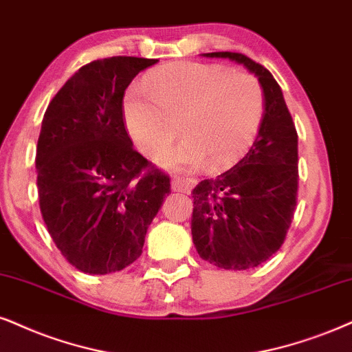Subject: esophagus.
<instances>
[{
  "label": "esophagus",
  "mask_w": 352,
  "mask_h": 352,
  "mask_svg": "<svg viewBox=\"0 0 352 352\" xmlns=\"http://www.w3.org/2000/svg\"><path fill=\"white\" fill-rule=\"evenodd\" d=\"M172 190L180 191V193H190L191 188L197 185V180L190 179V177H182V175H173L172 180Z\"/></svg>",
  "instance_id": "esophagus-1"
}]
</instances>
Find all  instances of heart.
I'll use <instances>...</instances> for the list:
<instances>
[{"label": "heart", "mask_w": 352, "mask_h": 352, "mask_svg": "<svg viewBox=\"0 0 352 352\" xmlns=\"http://www.w3.org/2000/svg\"><path fill=\"white\" fill-rule=\"evenodd\" d=\"M126 130L144 154L155 157L173 140L179 122L184 141L168 154L179 167L221 170L234 164L255 140L265 115V92L248 73L219 65L180 61L157 68L144 82L124 91Z\"/></svg>", "instance_id": "1"}]
</instances>
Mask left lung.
<instances>
[{
  "mask_svg": "<svg viewBox=\"0 0 352 352\" xmlns=\"http://www.w3.org/2000/svg\"><path fill=\"white\" fill-rule=\"evenodd\" d=\"M204 56L243 65L265 92L263 122L245 157L191 191V235L198 255L217 268L250 270L281 248L294 217L299 188L296 124L281 87L265 66L234 52Z\"/></svg>",
  "mask_w": 352,
  "mask_h": 352,
  "instance_id": "1",
  "label": "left lung"
}]
</instances>
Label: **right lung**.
Returning a JSON list of instances; mask_svg holds the SVG:
<instances>
[{"instance_id":"right-lung-1","label":"right lung","mask_w":352,"mask_h":352,"mask_svg":"<svg viewBox=\"0 0 352 352\" xmlns=\"http://www.w3.org/2000/svg\"><path fill=\"white\" fill-rule=\"evenodd\" d=\"M157 60L112 56L79 68L42 120L35 167L48 234L74 268L109 274L143 252L170 177L133 148L122 100Z\"/></svg>"}]
</instances>
